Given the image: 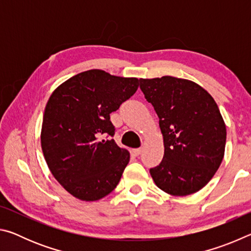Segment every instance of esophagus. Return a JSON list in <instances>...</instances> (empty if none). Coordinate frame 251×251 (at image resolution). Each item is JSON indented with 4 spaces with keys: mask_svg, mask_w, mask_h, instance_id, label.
I'll use <instances>...</instances> for the list:
<instances>
[{
    "mask_svg": "<svg viewBox=\"0 0 251 251\" xmlns=\"http://www.w3.org/2000/svg\"><path fill=\"white\" fill-rule=\"evenodd\" d=\"M142 148L139 147V148H135V150H133V152L134 154L136 155V156H138V155H141V152H142Z\"/></svg>",
    "mask_w": 251,
    "mask_h": 251,
    "instance_id": "obj_1",
    "label": "esophagus"
}]
</instances>
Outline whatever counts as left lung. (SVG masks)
<instances>
[{"mask_svg": "<svg viewBox=\"0 0 251 251\" xmlns=\"http://www.w3.org/2000/svg\"><path fill=\"white\" fill-rule=\"evenodd\" d=\"M139 87L154 106L164 137V157L150 173L173 196L201 190L222 164L226 125L215 100L192 80L163 76L141 78Z\"/></svg>", "mask_w": 251, "mask_h": 251, "instance_id": "8db88e82", "label": "left lung"}]
</instances>
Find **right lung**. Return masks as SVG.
I'll return each instance as SVG.
<instances>
[{
    "instance_id": "1",
    "label": "right lung",
    "mask_w": 251,
    "mask_h": 251,
    "mask_svg": "<svg viewBox=\"0 0 251 251\" xmlns=\"http://www.w3.org/2000/svg\"><path fill=\"white\" fill-rule=\"evenodd\" d=\"M136 77L90 70L59 85L46 104L41 145L52 175L74 197L94 201L112 193L129 152L112 138L109 114L135 94Z\"/></svg>"
}]
</instances>
